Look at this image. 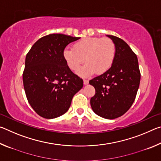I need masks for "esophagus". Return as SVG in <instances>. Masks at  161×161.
I'll return each instance as SVG.
<instances>
[{
  "label": "esophagus",
  "mask_w": 161,
  "mask_h": 161,
  "mask_svg": "<svg viewBox=\"0 0 161 161\" xmlns=\"http://www.w3.org/2000/svg\"><path fill=\"white\" fill-rule=\"evenodd\" d=\"M89 84V80H84V85H86V84Z\"/></svg>",
  "instance_id": "esophagus-1"
}]
</instances>
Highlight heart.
Instances as JSON below:
<instances>
[{
  "mask_svg": "<svg viewBox=\"0 0 161 161\" xmlns=\"http://www.w3.org/2000/svg\"><path fill=\"white\" fill-rule=\"evenodd\" d=\"M116 45L110 38L88 37L74 45V49L66 47L63 58L71 70L76 72L84 62L86 64L78 71L83 77L103 74L109 69L116 58Z\"/></svg>",
  "mask_w": 161,
  "mask_h": 161,
  "instance_id": "b5f03b06",
  "label": "heart"
}]
</instances>
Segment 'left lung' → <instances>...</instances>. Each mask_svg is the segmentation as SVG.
I'll return each mask as SVG.
<instances>
[{"instance_id": "1", "label": "left lung", "mask_w": 161, "mask_h": 161, "mask_svg": "<svg viewBox=\"0 0 161 161\" xmlns=\"http://www.w3.org/2000/svg\"><path fill=\"white\" fill-rule=\"evenodd\" d=\"M116 45V58L107 72L89 81L96 90L90 103L94 112L102 118L121 116L131 107L140 84L138 58L121 38L107 35Z\"/></svg>"}]
</instances>
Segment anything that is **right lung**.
<instances>
[{"label":"right lung","mask_w":161,"mask_h":161,"mask_svg":"<svg viewBox=\"0 0 161 161\" xmlns=\"http://www.w3.org/2000/svg\"><path fill=\"white\" fill-rule=\"evenodd\" d=\"M80 37L50 34L40 38L25 58L23 75L27 99L38 115L51 119L69 109L72 98L83 87L63 58V50Z\"/></svg>","instance_id":"add662e5"}]
</instances>
